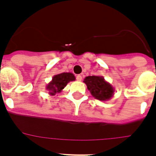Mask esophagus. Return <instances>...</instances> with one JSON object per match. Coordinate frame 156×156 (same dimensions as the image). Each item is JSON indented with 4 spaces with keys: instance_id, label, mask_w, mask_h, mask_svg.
<instances>
[{
    "instance_id": "esophagus-1",
    "label": "esophagus",
    "mask_w": 156,
    "mask_h": 156,
    "mask_svg": "<svg viewBox=\"0 0 156 156\" xmlns=\"http://www.w3.org/2000/svg\"><path fill=\"white\" fill-rule=\"evenodd\" d=\"M76 79L78 81H81L83 79V77H82V75H80V74H78V75L76 76Z\"/></svg>"
}]
</instances>
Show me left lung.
Listing matches in <instances>:
<instances>
[{
	"label": "left lung",
	"instance_id": "left-lung-1",
	"mask_svg": "<svg viewBox=\"0 0 156 156\" xmlns=\"http://www.w3.org/2000/svg\"><path fill=\"white\" fill-rule=\"evenodd\" d=\"M87 88L95 98L100 101L110 99L114 94V88L110 84L105 82L103 77L88 76L84 79Z\"/></svg>",
	"mask_w": 156,
	"mask_h": 156
}]
</instances>
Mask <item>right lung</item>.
I'll use <instances>...</instances> for the list:
<instances>
[{
    "instance_id": "add662e5",
    "label": "right lung",
    "mask_w": 156,
    "mask_h": 156,
    "mask_svg": "<svg viewBox=\"0 0 156 156\" xmlns=\"http://www.w3.org/2000/svg\"><path fill=\"white\" fill-rule=\"evenodd\" d=\"M75 80V77L71 73H62L54 76L52 81L47 85L46 89L50 91V94L55 95L57 92H59L70 81Z\"/></svg>"
}]
</instances>
